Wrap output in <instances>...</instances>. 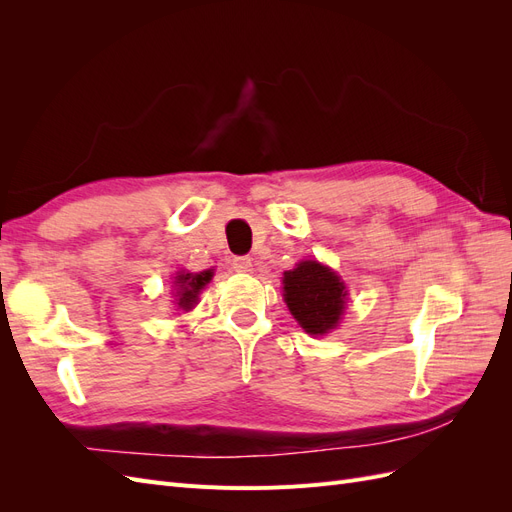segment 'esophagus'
Segmentation results:
<instances>
[{
    "label": "esophagus",
    "mask_w": 512,
    "mask_h": 512,
    "mask_svg": "<svg viewBox=\"0 0 512 512\" xmlns=\"http://www.w3.org/2000/svg\"><path fill=\"white\" fill-rule=\"evenodd\" d=\"M230 265L237 273H247V271H252V258L250 256H235Z\"/></svg>",
    "instance_id": "34e87169"
}]
</instances>
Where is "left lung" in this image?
<instances>
[{"mask_svg": "<svg viewBox=\"0 0 512 512\" xmlns=\"http://www.w3.org/2000/svg\"><path fill=\"white\" fill-rule=\"evenodd\" d=\"M284 299L309 335H322L337 327L346 303V286L329 267L305 260L284 273Z\"/></svg>", "mask_w": 512, "mask_h": 512, "instance_id": "1", "label": "left lung"}]
</instances>
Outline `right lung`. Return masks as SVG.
Masks as SVG:
<instances>
[{
    "instance_id": "obj_1",
    "label": "right lung",
    "mask_w": 512,
    "mask_h": 512,
    "mask_svg": "<svg viewBox=\"0 0 512 512\" xmlns=\"http://www.w3.org/2000/svg\"><path fill=\"white\" fill-rule=\"evenodd\" d=\"M211 282V271H203V273H181L177 275V301H179V307L183 309H192V305L196 303L198 299V292L203 290L207 284Z\"/></svg>"
}]
</instances>
